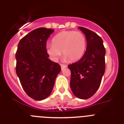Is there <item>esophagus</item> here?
Segmentation results:
<instances>
[{
    "label": "esophagus",
    "mask_w": 124,
    "mask_h": 124,
    "mask_svg": "<svg viewBox=\"0 0 124 124\" xmlns=\"http://www.w3.org/2000/svg\"><path fill=\"white\" fill-rule=\"evenodd\" d=\"M60 66H61V70H63L64 68L67 67V66L66 65V64H60Z\"/></svg>",
    "instance_id": "1"
}]
</instances>
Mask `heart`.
<instances>
[{
	"label": "heart",
	"instance_id": "b5f03b06",
	"mask_svg": "<svg viewBox=\"0 0 124 124\" xmlns=\"http://www.w3.org/2000/svg\"><path fill=\"white\" fill-rule=\"evenodd\" d=\"M86 38L81 31H64L59 33L52 40V44L46 46L47 53L57 60L63 53L68 61H76L83 57L86 50Z\"/></svg>",
	"mask_w": 124,
	"mask_h": 124
}]
</instances>
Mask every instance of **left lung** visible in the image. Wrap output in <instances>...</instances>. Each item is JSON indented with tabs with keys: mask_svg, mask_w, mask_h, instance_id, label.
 <instances>
[{
	"mask_svg": "<svg viewBox=\"0 0 124 124\" xmlns=\"http://www.w3.org/2000/svg\"><path fill=\"white\" fill-rule=\"evenodd\" d=\"M79 28L86 35L87 48L81 58L68 65L70 87L74 96L86 99L94 94L100 86L106 69V49L97 34L84 27Z\"/></svg>",
	"mask_w": 124,
	"mask_h": 124,
	"instance_id": "8db88e82",
	"label": "left lung"
}]
</instances>
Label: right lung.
<instances>
[{
    "label": "right lung",
    "instance_id": "add662e5",
    "mask_svg": "<svg viewBox=\"0 0 124 124\" xmlns=\"http://www.w3.org/2000/svg\"><path fill=\"white\" fill-rule=\"evenodd\" d=\"M54 30L38 28L19 41L15 58L16 73L23 90L36 101L46 99L51 94L61 66L48 58L46 50L48 38Z\"/></svg>",
    "mask_w": 124,
    "mask_h": 124
}]
</instances>
